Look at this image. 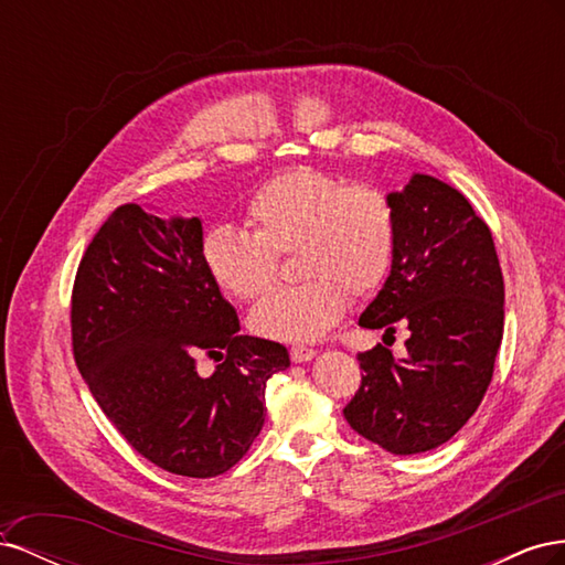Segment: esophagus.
Instances as JSON below:
<instances>
[{"mask_svg":"<svg viewBox=\"0 0 565 565\" xmlns=\"http://www.w3.org/2000/svg\"><path fill=\"white\" fill-rule=\"evenodd\" d=\"M289 355H292L295 363H309L316 358V351L313 349H306V347H295L292 351H289Z\"/></svg>","mask_w":565,"mask_h":565,"instance_id":"obj_1","label":"esophagus"}]
</instances>
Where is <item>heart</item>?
Instances as JSON below:
<instances>
[{"instance_id": "obj_1", "label": "heart", "mask_w": 565, "mask_h": 565, "mask_svg": "<svg viewBox=\"0 0 565 565\" xmlns=\"http://www.w3.org/2000/svg\"><path fill=\"white\" fill-rule=\"evenodd\" d=\"M252 233L212 226L202 237V264L221 292L252 301L276 280L278 256L297 252L309 278L254 306L249 328L273 341H316L349 309V289L370 297L396 256V214L377 188L344 185L320 169H289L266 181L247 204Z\"/></svg>"}]
</instances>
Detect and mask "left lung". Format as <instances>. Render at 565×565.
<instances>
[{
	"mask_svg": "<svg viewBox=\"0 0 565 565\" xmlns=\"http://www.w3.org/2000/svg\"><path fill=\"white\" fill-rule=\"evenodd\" d=\"M396 256L380 295L358 318L384 337L405 324L407 353H358L361 388L344 417L393 455L450 440L481 405L504 332V280L486 221L457 188L413 174L386 195Z\"/></svg>",
	"mask_w": 565,
	"mask_h": 565,
	"instance_id": "8db88e82",
	"label": "left lung"
}]
</instances>
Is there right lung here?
<instances>
[{
    "instance_id": "right-lung-1",
    "label": "right lung",
    "mask_w": 565,
    "mask_h": 565,
    "mask_svg": "<svg viewBox=\"0 0 565 565\" xmlns=\"http://www.w3.org/2000/svg\"><path fill=\"white\" fill-rule=\"evenodd\" d=\"M200 216L117 207L84 252L73 289V349L96 403L160 469L212 478L259 436L264 391L289 367L276 341L241 334L202 264ZM214 356L204 379L196 358Z\"/></svg>"
}]
</instances>
